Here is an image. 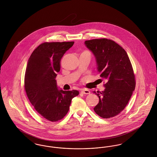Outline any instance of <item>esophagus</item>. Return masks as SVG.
<instances>
[{
    "instance_id": "esophagus-1",
    "label": "esophagus",
    "mask_w": 157,
    "mask_h": 157,
    "mask_svg": "<svg viewBox=\"0 0 157 157\" xmlns=\"http://www.w3.org/2000/svg\"><path fill=\"white\" fill-rule=\"evenodd\" d=\"M81 93L84 94H89L90 93V91L88 90H87V89H82L81 90Z\"/></svg>"
}]
</instances>
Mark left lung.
<instances>
[{"label":"left lung","mask_w":157,"mask_h":157,"mask_svg":"<svg viewBox=\"0 0 157 157\" xmlns=\"http://www.w3.org/2000/svg\"><path fill=\"white\" fill-rule=\"evenodd\" d=\"M84 44L95 57L100 76L107 81L104 91H93L99 98L94 111L102 118L113 117L124 109L135 89L131 61L124 49L113 40L93 39Z\"/></svg>","instance_id":"left-lung-1"}]
</instances>
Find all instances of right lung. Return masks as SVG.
<instances>
[{
    "instance_id": "right-lung-1",
    "label": "right lung",
    "mask_w": 157,
    "mask_h": 157,
    "mask_svg": "<svg viewBox=\"0 0 157 157\" xmlns=\"http://www.w3.org/2000/svg\"><path fill=\"white\" fill-rule=\"evenodd\" d=\"M73 44V41L43 43L32 53L27 63L25 76L27 96L35 110L51 122L62 119L69 111L71 99L79 93L75 90H59L55 80L61 59Z\"/></svg>"
}]
</instances>
